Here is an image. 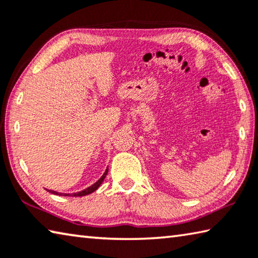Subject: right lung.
Segmentation results:
<instances>
[{
	"mask_svg": "<svg viewBox=\"0 0 258 258\" xmlns=\"http://www.w3.org/2000/svg\"><path fill=\"white\" fill-rule=\"evenodd\" d=\"M107 174H108V168L106 169V172L103 173V175L100 177L99 180L94 183V184H92L89 187H86V189L82 190L80 192H75V194H61V192H56V191H53V190H47V191L51 192V194H53V195H56V196H64V197H67V196H69V197H71V196H73V197H83V196L90 195V194H92V192L97 190L98 187L102 184V182H103L104 177H106Z\"/></svg>",
	"mask_w": 258,
	"mask_h": 258,
	"instance_id": "add662e5",
	"label": "right lung"
}]
</instances>
